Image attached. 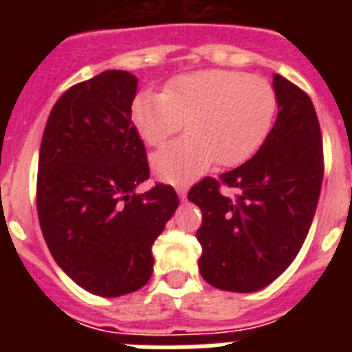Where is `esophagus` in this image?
<instances>
[{
	"mask_svg": "<svg viewBox=\"0 0 352 352\" xmlns=\"http://www.w3.org/2000/svg\"><path fill=\"white\" fill-rule=\"evenodd\" d=\"M177 193H179V197L184 199L188 193V186L186 184H181V186H177Z\"/></svg>",
	"mask_w": 352,
	"mask_h": 352,
	"instance_id": "1",
	"label": "esophagus"
}]
</instances>
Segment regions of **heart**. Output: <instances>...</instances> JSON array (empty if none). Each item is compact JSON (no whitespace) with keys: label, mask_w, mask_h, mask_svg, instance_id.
Returning a JSON list of instances; mask_svg holds the SVG:
<instances>
[{"label":"heart","mask_w":352,"mask_h":352,"mask_svg":"<svg viewBox=\"0 0 352 352\" xmlns=\"http://www.w3.org/2000/svg\"><path fill=\"white\" fill-rule=\"evenodd\" d=\"M278 95L265 78L241 71L208 69L175 76L164 93L144 91L131 104L138 135L159 146L184 126L188 135L151 157L162 181L188 182L215 164L237 166L261 148L272 131Z\"/></svg>","instance_id":"1"}]
</instances>
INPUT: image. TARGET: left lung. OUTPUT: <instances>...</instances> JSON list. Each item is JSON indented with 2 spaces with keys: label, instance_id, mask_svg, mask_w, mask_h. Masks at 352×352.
I'll return each instance as SVG.
<instances>
[{
  "label": "left lung",
  "instance_id": "1",
  "mask_svg": "<svg viewBox=\"0 0 352 352\" xmlns=\"http://www.w3.org/2000/svg\"><path fill=\"white\" fill-rule=\"evenodd\" d=\"M278 118L254 157L219 179L204 177L188 199L203 212L199 270L212 287L254 292L287 270L316 212L323 144L305 91L274 74ZM234 189V198L220 190Z\"/></svg>",
  "mask_w": 352,
  "mask_h": 352
}]
</instances>
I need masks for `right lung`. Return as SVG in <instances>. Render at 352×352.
Masks as SVG:
<instances>
[{
  "label": "right lung",
  "mask_w": 352,
  "mask_h": 352,
  "mask_svg": "<svg viewBox=\"0 0 352 352\" xmlns=\"http://www.w3.org/2000/svg\"><path fill=\"white\" fill-rule=\"evenodd\" d=\"M137 76L104 71L69 87L41 137L38 219L63 272L102 298L135 292L153 272L151 245L179 206L170 184L149 179L142 138L131 120Z\"/></svg>",
  "instance_id": "1"
}]
</instances>
